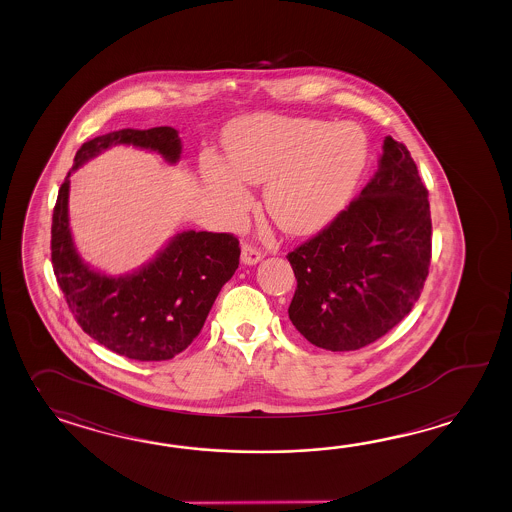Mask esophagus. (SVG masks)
<instances>
[{"label": "esophagus", "mask_w": 512, "mask_h": 512, "mask_svg": "<svg viewBox=\"0 0 512 512\" xmlns=\"http://www.w3.org/2000/svg\"><path fill=\"white\" fill-rule=\"evenodd\" d=\"M262 253L257 250V248H253L250 244H244L242 246V255H240V261L244 262V264H248V266H253V264H257V262L261 261Z\"/></svg>", "instance_id": "obj_1"}]
</instances>
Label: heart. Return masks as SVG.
<instances>
[{
  "instance_id": "b5f03b06",
  "label": "heart",
  "mask_w": 512,
  "mask_h": 512,
  "mask_svg": "<svg viewBox=\"0 0 512 512\" xmlns=\"http://www.w3.org/2000/svg\"><path fill=\"white\" fill-rule=\"evenodd\" d=\"M229 169L205 158L207 187L239 211L248 202L242 183L264 185L268 216L290 235L325 228L351 198L367 159L365 136L353 125L308 117L255 115L226 132Z\"/></svg>"
}]
</instances>
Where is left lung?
<instances>
[{"label": "left lung", "mask_w": 512, "mask_h": 512, "mask_svg": "<svg viewBox=\"0 0 512 512\" xmlns=\"http://www.w3.org/2000/svg\"><path fill=\"white\" fill-rule=\"evenodd\" d=\"M373 180L286 259L297 279L290 321L312 345L356 351L408 316L432 259L428 189L408 148L384 139Z\"/></svg>", "instance_id": "8db88e82"}]
</instances>
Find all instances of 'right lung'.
Segmentation results:
<instances>
[{
    "label": "right lung",
    "mask_w": 512,
    "mask_h": 512,
    "mask_svg": "<svg viewBox=\"0 0 512 512\" xmlns=\"http://www.w3.org/2000/svg\"><path fill=\"white\" fill-rule=\"evenodd\" d=\"M115 145L158 152L174 165L182 139L171 126L125 128L86 141L60 185L51 226V261L82 330L106 349L139 362L171 360L204 327L220 288L239 268V240L229 233H176L152 261L125 275H106L82 261L69 229V176Z\"/></svg>",
    "instance_id": "right-lung-1"
}]
</instances>
